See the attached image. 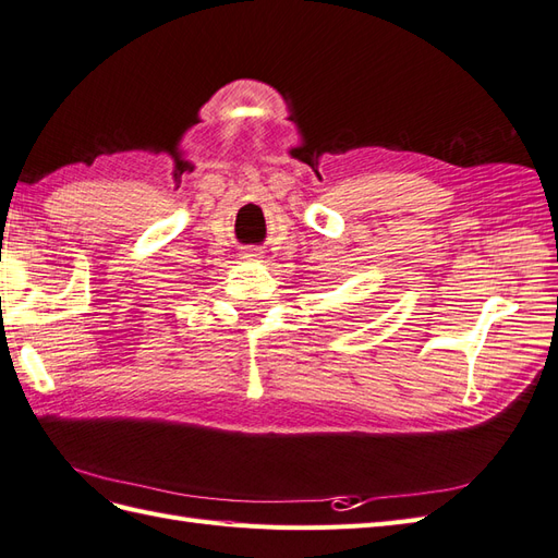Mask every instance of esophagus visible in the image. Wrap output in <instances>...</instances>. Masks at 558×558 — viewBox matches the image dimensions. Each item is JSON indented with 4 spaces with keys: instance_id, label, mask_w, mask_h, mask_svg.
<instances>
[{
    "instance_id": "obj_1",
    "label": "esophagus",
    "mask_w": 558,
    "mask_h": 558,
    "mask_svg": "<svg viewBox=\"0 0 558 558\" xmlns=\"http://www.w3.org/2000/svg\"><path fill=\"white\" fill-rule=\"evenodd\" d=\"M245 257H257V254H254V252H245Z\"/></svg>"
}]
</instances>
